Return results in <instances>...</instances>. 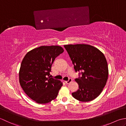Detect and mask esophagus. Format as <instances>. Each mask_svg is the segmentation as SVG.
Here are the masks:
<instances>
[{
    "mask_svg": "<svg viewBox=\"0 0 126 126\" xmlns=\"http://www.w3.org/2000/svg\"><path fill=\"white\" fill-rule=\"evenodd\" d=\"M72 81V79L71 78H69L68 80H66V81H65V82L66 84H69V83H71Z\"/></svg>",
    "mask_w": 126,
    "mask_h": 126,
    "instance_id": "obj_1",
    "label": "esophagus"
}]
</instances>
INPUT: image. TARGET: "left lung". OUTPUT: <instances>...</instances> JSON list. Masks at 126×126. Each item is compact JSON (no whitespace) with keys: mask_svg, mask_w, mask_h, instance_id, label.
I'll return each instance as SVG.
<instances>
[{"mask_svg":"<svg viewBox=\"0 0 126 126\" xmlns=\"http://www.w3.org/2000/svg\"><path fill=\"white\" fill-rule=\"evenodd\" d=\"M64 47L75 71L81 72L75 79L79 89L72 94L79 101H92L101 94L108 80L109 72L106 57L97 48L89 45H67Z\"/></svg>","mask_w":126,"mask_h":126,"instance_id":"1","label":"left lung"}]
</instances>
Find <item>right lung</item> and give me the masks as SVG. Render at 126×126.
<instances>
[{"label":"right lung","instance_id":"right-lung-1","mask_svg":"<svg viewBox=\"0 0 126 126\" xmlns=\"http://www.w3.org/2000/svg\"><path fill=\"white\" fill-rule=\"evenodd\" d=\"M58 46H41L28 52L19 72V83L25 93L37 103L45 104L56 98L63 83L51 77L55 59L63 52Z\"/></svg>","mask_w":126,"mask_h":126}]
</instances>
